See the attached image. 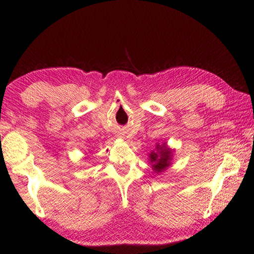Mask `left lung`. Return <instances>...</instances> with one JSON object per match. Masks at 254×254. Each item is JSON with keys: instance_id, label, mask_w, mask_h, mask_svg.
I'll use <instances>...</instances> for the list:
<instances>
[{"instance_id": "1", "label": "left lung", "mask_w": 254, "mask_h": 254, "mask_svg": "<svg viewBox=\"0 0 254 254\" xmlns=\"http://www.w3.org/2000/svg\"><path fill=\"white\" fill-rule=\"evenodd\" d=\"M149 158L150 162L152 163V169L154 170V173H163L171 165L173 150L169 149L166 143L157 144L155 149L149 154Z\"/></svg>"}]
</instances>
